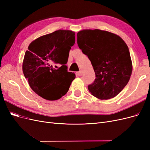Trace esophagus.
<instances>
[{"label":"esophagus","instance_id":"34e87169","mask_svg":"<svg viewBox=\"0 0 150 150\" xmlns=\"http://www.w3.org/2000/svg\"><path fill=\"white\" fill-rule=\"evenodd\" d=\"M78 75L79 76H81L83 75V71H79L78 72Z\"/></svg>","mask_w":150,"mask_h":150}]
</instances>
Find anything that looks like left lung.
<instances>
[{
  "mask_svg": "<svg viewBox=\"0 0 150 150\" xmlns=\"http://www.w3.org/2000/svg\"><path fill=\"white\" fill-rule=\"evenodd\" d=\"M77 35L78 46L91 62L96 78L88 86L89 93L102 100L115 98L132 73L128 46L119 35L106 30L84 29Z\"/></svg>",
  "mask_w": 150,
  "mask_h": 150,
  "instance_id": "8db88e82",
  "label": "left lung"
}]
</instances>
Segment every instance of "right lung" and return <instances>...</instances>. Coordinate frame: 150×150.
Masks as SVG:
<instances>
[{"label":"right lung","instance_id":"right-lung-1","mask_svg":"<svg viewBox=\"0 0 150 150\" xmlns=\"http://www.w3.org/2000/svg\"><path fill=\"white\" fill-rule=\"evenodd\" d=\"M74 43V32L60 29L40 36L29 44L22 71L30 88L39 96L54 101L68 91L76 75L68 72L65 64ZM57 64L62 65L58 69L53 67Z\"/></svg>","mask_w":150,"mask_h":150}]
</instances>
